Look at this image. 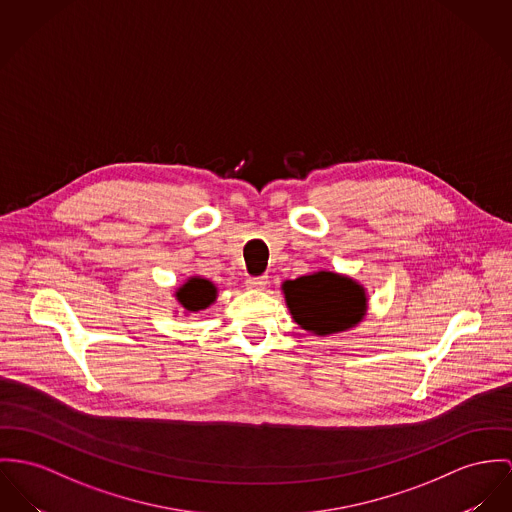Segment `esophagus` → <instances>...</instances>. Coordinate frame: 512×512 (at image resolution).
I'll return each instance as SVG.
<instances>
[{
    "mask_svg": "<svg viewBox=\"0 0 512 512\" xmlns=\"http://www.w3.org/2000/svg\"><path fill=\"white\" fill-rule=\"evenodd\" d=\"M267 282H269V280H267V276H265V275L249 276V278H247V282H245V284H247V286H249V288H255V290H263V288H265V286H267Z\"/></svg>",
    "mask_w": 512,
    "mask_h": 512,
    "instance_id": "34e87169",
    "label": "esophagus"
}]
</instances>
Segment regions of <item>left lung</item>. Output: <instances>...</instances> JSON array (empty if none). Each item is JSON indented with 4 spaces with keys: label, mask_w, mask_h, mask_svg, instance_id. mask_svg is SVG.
<instances>
[{
    "label": "left lung",
    "mask_w": 512,
    "mask_h": 512,
    "mask_svg": "<svg viewBox=\"0 0 512 512\" xmlns=\"http://www.w3.org/2000/svg\"><path fill=\"white\" fill-rule=\"evenodd\" d=\"M294 321L315 335H329L356 325L366 312L364 288L349 276L321 271L282 284Z\"/></svg>",
    "instance_id": "8db88e82"
}]
</instances>
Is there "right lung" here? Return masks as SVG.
<instances>
[{"mask_svg": "<svg viewBox=\"0 0 512 512\" xmlns=\"http://www.w3.org/2000/svg\"><path fill=\"white\" fill-rule=\"evenodd\" d=\"M177 300L187 312H200L206 310L216 300V286L206 278H189L179 290Z\"/></svg>", "mask_w": 512, "mask_h": 512, "instance_id": "1", "label": "right lung"}]
</instances>
